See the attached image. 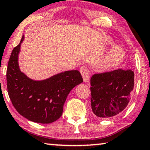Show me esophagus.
I'll return each instance as SVG.
<instances>
[{"instance_id":"obj_1","label":"esophagus","mask_w":150,"mask_h":150,"mask_svg":"<svg viewBox=\"0 0 150 150\" xmlns=\"http://www.w3.org/2000/svg\"><path fill=\"white\" fill-rule=\"evenodd\" d=\"M80 73L82 76L83 80H84V82H88L90 78V74H89V70L88 68L85 66H82L81 68H80Z\"/></svg>"}]
</instances>
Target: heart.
Returning <instances> with one entry per match:
<instances>
[{
  "label": "heart",
  "instance_id": "heart-1",
  "mask_svg": "<svg viewBox=\"0 0 150 150\" xmlns=\"http://www.w3.org/2000/svg\"><path fill=\"white\" fill-rule=\"evenodd\" d=\"M108 44L112 46V43L109 42ZM125 58V52L121 47L116 46L106 55L105 57L101 62L100 68L102 71L111 70L112 69L118 67L123 63Z\"/></svg>",
  "mask_w": 150,
  "mask_h": 150
}]
</instances>
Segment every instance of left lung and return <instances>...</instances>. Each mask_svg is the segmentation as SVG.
I'll use <instances>...</instances> for the list:
<instances>
[{"label": "left lung", "mask_w": 150, "mask_h": 150, "mask_svg": "<svg viewBox=\"0 0 150 150\" xmlns=\"http://www.w3.org/2000/svg\"><path fill=\"white\" fill-rule=\"evenodd\" d=\"M91 100L93 113L101 118L121 112L131 99L134 86V72L129 69L93 75L91 79Z\"/></svg>", "instance_id": "8db88e82"}]
</instances>
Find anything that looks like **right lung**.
Listing matches in <instances>:
<instances>
[{
  "mask_svg": "<svg viewBox=\"0 0 150 150\" xmlns=\"http://www.w3.org/2000/svg\"><path fill=\"white\" fill-rule=\"evenodd\" d=\"M19 44L14 48L6 70L9 98L20 115L38 123H50L62 116L68 94L83 82L78 70L65 71L43 80H33L20 70Z\"/></svg>",
  "mask_w": 150,
  "mask_h": 150,
  "instance_id": "add662e5",
  "label": "right lung"
}]
</instances>
